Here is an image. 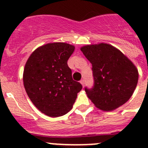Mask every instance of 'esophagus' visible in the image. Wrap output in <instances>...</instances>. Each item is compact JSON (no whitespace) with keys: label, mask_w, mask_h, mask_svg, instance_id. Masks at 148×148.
Here are the masks:
<instances>
[{"label":"esophagus","mask_w":148,"mask_h":148,"mask_svg":"<svg viewBox=\"0 0 148 148\" xmlns=\"http://www.w3.org/2000/svg\"><path fill=\"white\" fill-rule=\"evenodd\" d=\"M80 83H81V84H82L83 87H84V79H82L81 81H80Z\"/></svg>","instance_id":"1"}]
</instances>
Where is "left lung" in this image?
I'll use <instances>...</instances> for the list:
<instances>
[{"instance_id":"left-lung-1","label":"left lung","mask_w":148,"mask_h":148,"mask_svg":"<svg viewBox=\"0 0 148 148\" xmlns=\"http://www.w3.org/2000/svg\"><path fill=\"white\" fill-rule=\"evenodd\" d=\"M82 52L92 64L94 84L84 88L96 107L110 111L131 97L138 82V71L119 50L106 43L86 45Z\"/></svg>"}]
</instances>
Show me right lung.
I'll return each mask as SVG.
<instances>
[{
	"mask_svg": "<svg viewBox=\"0 0 148 148\" xmlns=\"http://www.w3.org/2000/svg\"><path fill=\"white\" fill-rule=\"evenodd\" d=\"M74 47L64 42L48 43L36 49L27 60L23 82L35 107L45 115H65L73 107L82 86L73 80L67 61Z\"/></svg>",
	"mask_w": 148,
	"mask_h": 148,
	"instance_id": "obj_1",
	"label": "right lung"
}]
</instances>
